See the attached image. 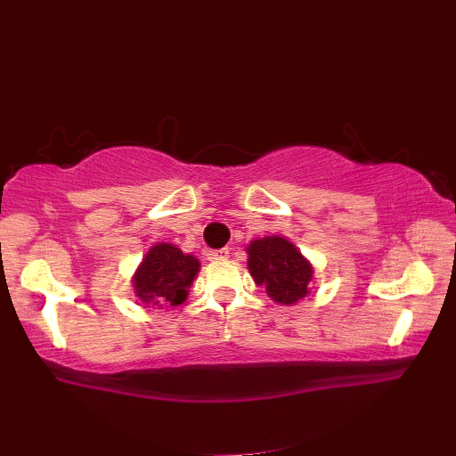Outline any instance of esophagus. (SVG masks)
<instances>
[{"instance_id": "34e87169", "label": "esophagus", "mask_w": 456, "mask_h": 456, "mask_svg": "<svg viewBox=\"0 0 456 456\" xmlns=\"http://www.w3.org/2000/svg\"><path fill=\"white\" fill-rule=\"evenodd\" d=\"M230 256V252L226 250V248H220V250H212L208 254V260L212 262H220V260H226V257Z\"/></svg>"}]
</instances>
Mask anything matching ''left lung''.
<instances>
[{"label": "left lung", "mask_w": 456, "mask_h": 456, "mask_svg": "<svg viewBox=\"0 0 456 456\" xmlns=\"http://www.w3.org/2000/svg\"><path fill=\"white\" fill-rule=\"evenodd\" d=\"M248 270L278 304L291 305L309 294L314 268L302 252L281 236H265L248 246Z\"/></svg>", "instance_id": "1"}]
</instances>
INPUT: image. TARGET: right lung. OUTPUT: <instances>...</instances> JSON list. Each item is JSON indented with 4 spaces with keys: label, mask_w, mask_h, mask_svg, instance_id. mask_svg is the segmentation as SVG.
Returning <instances> with one entry per match:
<instances>
[{
    "label": "right lung",
    "mask_w": 456,
    "mask_h": 456,
    "mask_svg": "<svg viewBox=\"0 0 456 456\" xmlns=\"http://www.w3.org/2000/svg\"><path fill=\"white\" fill-rule=\"evenodd\" d=\"M199 270V257L184 254L173 244H154L133 276L134 294L142 304L180 305Z\"/></svg>",
    "instance_id": "1"
}]
</instances>
